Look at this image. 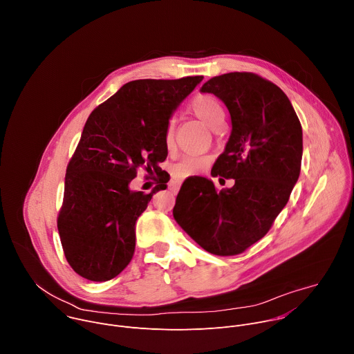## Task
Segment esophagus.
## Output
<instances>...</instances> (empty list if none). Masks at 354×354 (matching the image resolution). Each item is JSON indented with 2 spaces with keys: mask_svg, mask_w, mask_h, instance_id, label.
Returning <instances> with one entry per match:
<instances>
[{
  "mask_svg": "<svg viewBox=\"0 0 354 354\" xmlns=\"http://www.w3.org/2000/svg\"><path fill=\"white\" fill-rule=\"evenodd\" d=\"M169 187H171V190H172V192H178V190H179V187H180V182H179V180H171Z\"/></svg>",
  "mask_w": 354,
  "mask_h": 354,
  "instance_id": "1",
  "label": "esophagus"
}]
</instances>
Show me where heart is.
<instances>
[{"instance_id": "1", "label": "heart", "mask_w": 354, "mask_h": 354, "mask_svg": "<svg viewBox=\"0 0 354 354\" xmlns=\"http://www.w3.org/2000/svg\"><path fill=\"white\" fill-rule=\"evenodd\" d=\"M189 112L193 113L198 120L203 122L209 129L217 131L225 123V111L220 100L210 93H198L196 95L189 104ZM164 147L168 153L175 149V126L174 122L169 120L164 129ZM210 164L209 157L200 156H187L179 160L172 167V175L176 179L190 178L200 171H203Z\"/></svg>"}]
</instances>
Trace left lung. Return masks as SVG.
I'll return each instance as SVG.
<instances>
[{
	"mask_svg": "<svg viewBox=\"0 0 354 354\" xmlns=\"http://www.w3.org/2000/svg\"><path fill=\"white\" fill-rule=\"evenodd\" d=\"M201 92L230 111L231 136L212 175L235 183L218 190L210 179H186L174 217L205 250L234 257L262 239L287 205L301 171L302 129L287 95L258 74L213 77Z\"/></svg>",
	"mask_w": 354,
	"mask_h": 354,
	"instance_id": "left-lung-1",
	"label": "left lung"
}]
</instances>
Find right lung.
Instances as JSON below:
<instances>
[{
	"instance_id": "add662e5",
	"label": "right lung",
	"mask_w": 354,
	"mask_h": 354,
	"mask_svg": "<svg viewBox=\"0 0 354 354\" xmlns=\"http://www.w3.org/2000/svg\"><path fill=\"white\" fill-rule=\"evenodd\" d=\"M203 80H136L92 111L67 165L57 228L67 262L81 277L106 281L130 263L136 221L169 180L160 168L168 151L164 129ZM142 167L158 176L151 194L128 185Z\"/></svg>"
}]
</instances>
